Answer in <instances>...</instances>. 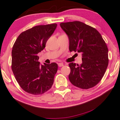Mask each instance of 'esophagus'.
Here are the masks:
<instances>
[{
    "mask_svg": "<svg viewBox=\"0 0 120 120\" xmlns=\"http://www.w3.org/2000/svg\"><path fill=\"white\" fill-rule=\"evenodd\" d=\"M58 65L59 67H62V66H64V64L62 63H58Z\"/></svg>",
    "mask_w": 120,
    "mask_h": 120,
    "instance_id": "34e87169",
    "label": "esophagus"
}]
</instances>
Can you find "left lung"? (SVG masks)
Returning a JSON list of instances; mask_svg holds the SVG:
<instances>
[{
    "mask_svg": "<svg viewBox=\"0 0 120 120\" xmlns=\"http://www.w3.org/2000/svg\"><path fill=\"white\" fill-rule=\"evenodd\" d=\"M60 25L68 37L69 51L82 53L81 65L69 64V81L80 88H92L101 81L108 67L106 42L95 28L81 21L61 22Z\"/></svg>",
    "mask_w": 120,
    "mask_h": 120,
    "instance_id": "left-lung-1",
    "label": "left lung"
}]
</instances>
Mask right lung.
<instances>
[{
  "mask_svg": "<svg viewBox=\"0 0 120 120\" xmlns=\"http://www.w3.org/2000/svg\"><path fill=\"white\" fill-rule=\"evenodd\" d=\"M56 24L39 25L23 32L16 39L12 51L11 68L19 86L24 91L38 95L49 90L54 82L58 65H40L37 54L56 28Z\"/></svg>",
  "mask_w": 120,
  "mask_h": 120,
  "instance_id": "add662e5",
  "label": "right lung"
}]
</instances>
